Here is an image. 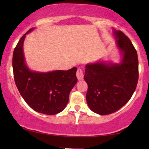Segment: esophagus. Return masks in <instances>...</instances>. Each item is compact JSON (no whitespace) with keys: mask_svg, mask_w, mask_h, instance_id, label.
<instances>
[{"mask_svg":"<svg viewBox=\"0 0 149 149\" xmlns=\"http://www.w3.org/2000/svg\"><path fill=\"white\" fill-rule=\"evenodd\" d=\"M77 77L79 80H81L83 79V71L81 68H78L77 71Z\"/></svg>","mask_w":149,"mask_h":149,"instance_id":"esophagus-1","label":"esophagus"}]
</instances>
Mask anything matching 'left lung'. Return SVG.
Segmentation results:
<instances>
[{
	"label": "left lung",
	"mask_w": 149,
	"mask_h": 149,
	"mask_svg": "<svg viewBox=\"0 0 149 149\" xmlns=\"http://www.w3.org/2000/svg\"><path fill=\"white\" fill-rule=\"evenodd\" d=\"M114 34L123 54L121 62H97L85 66L87 104L93 112L102 115L115 113L130 100L139 77L137 52L131 40L120 30H115Z\"/></svg>",
	"instance_id": "8db88e82"
}]
</instances>
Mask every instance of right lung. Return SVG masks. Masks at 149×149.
<instances>
[{
    "label": "right lung",
    "instance_id": "obj_1",
    "mask_svg": "<svg viewBox=\"0 0 149 149\" xmlns=\"http://www.w3.org/2000/svg\"><path fill=\"white\" fill-rule=\"evenodd\" d=\"M32 30L22 36L14 49V80L22 97L32 109L45 115H56L62 112L68 102L70 91L77 82V68L46 73L30 70L25 63L23 43L26 34Z\"/></svg>",
    "mask_w": 149,
    "mask_h": 149
}]
</instances>
